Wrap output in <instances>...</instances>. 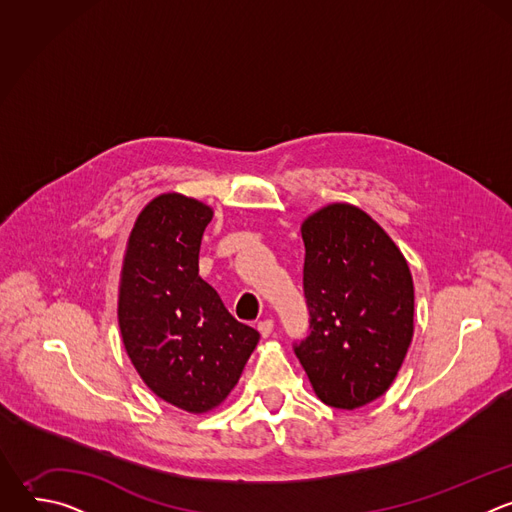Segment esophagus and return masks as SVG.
<instances>
[{"label":"esophagus","mask_w":512,"mask_h":512,"mask_svg":"<svg viewBox=\"0 0 512 512\" xmlns=\"http://www.w3.org/2000/svg\"><path fill=\"white\" fill-rule=\"evenodd\" d=\"M257 330H259V334H261L263 338H267V336L273 332V320H261V322L257 324Z\"/></svg>","instance_id":"34e87169"}]
</instances>
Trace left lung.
I'll return each mask as SVG.
<instances>
[{
    "label": "left lung",
    "instance_id": "1",
    "mask_svg": "<svg viewBox=\"0 0 512 512\" xmlns=\"http://www.w3.org/2000/svg\"><path fill=\"white\" fill-rule=\"evenodd\" d=\"M302 237L310 330L294 352L326 405L356 409L389 389L411 344L409 265L373 218L350 204L312 214Z\"/></svg>",
    "mask_w": 512,
    "mask_h": 512
}]
</instances>
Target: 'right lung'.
Masks as SVG:
<instances>
[{
	"mask_svg": "<svg viewBox=\"0 0 512 512\" xmlns=\"http://www.w3.org/2000/svg\"><path fill=\"white\" fill-rule=\"evenodd\" d=\"M210 218L212 208L194 198H154L131 231L119 287V328L135 371L190 413L225 401L259 342L198 275Z\"/></svg>",
	"mask_w": 512,
	"mask_h": 512,
	"instance_id": "obj_1",
	"label": "right lung"
}]
</instances>
